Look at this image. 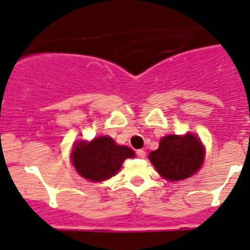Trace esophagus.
<instances>
[{
  "label": "esophagus",
  "instance_id": "esophagus-1",
  "mask_svg": "<svg viewBox=\"0 0 250 250\" xmlns=\"http://www.w3.org/2000/svg\"><path fill=\"white\" fill-rule=\"evenodd\" d=\"M136 153H137V156L140 158H143L145 156H146V152L143 151V149H137V152H136Z\"/></svg>",
  "mask_w": 250,
  "mask_h": 250
}]
</instances>
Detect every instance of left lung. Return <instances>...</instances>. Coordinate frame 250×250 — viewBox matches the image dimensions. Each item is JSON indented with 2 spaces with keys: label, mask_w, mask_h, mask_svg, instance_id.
<instances>
[{
  "label": "left lung",
  "mask_w": 250,
  "mask_h": 250,
  "mask_svg": "<svg viewBox=\"0 0 250 250\" xmlns=\"http://www.w3.org/2000/svg\"><path fill=\"white\" fill-rule=\"evenodd\" d=\"M148 158L164 179L180 181L197 172L205 158V148L195 134H170L160 141L158 148Z\"/></svg>",
  "instance_id": "obj_1"
}]
</instances>
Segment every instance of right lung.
Returning <instances> with one entry per match:
<instances>
[{"instance_id": "1", "label": "right lung", "mask_w": 250, "mask_h": 250, "mask_svg": "<svg viewBox=\"0 0 250 250\" xmlns=\"http://www.w3.org/2000/svg\"><path fill=\"white\" fill-rule=\"evenodd\" d=\"M70 157L80 176L101 182L114 176L125 158L134 157V152L129 147L117 145L108 136H102L90 142L78 141Z\"/></svg>"}]
</instances>
